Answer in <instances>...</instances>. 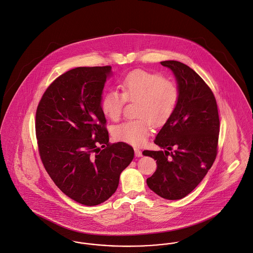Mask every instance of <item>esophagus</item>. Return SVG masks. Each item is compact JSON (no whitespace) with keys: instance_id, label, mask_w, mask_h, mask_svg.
I'll use <instances>...</instances> for the list:
<instances>
[{"instance_id":"obj_1","label":"esophagus","mask_w":253,"mask_h":253,"mask_svg":"<svg viewBox=\"0 0 253 253\" xmlns=\"http://www.w3.org/2000/svg\"><path fill=\"white\" fill-rule=\"evenodd\" d=\"M134 150H135V155H136V157H141V156H142V153H141V151H140L139 148H135Z\"/></svg>"}]
</instances>
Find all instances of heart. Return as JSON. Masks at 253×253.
Segmentation results:
<instances>
[{"label": "heart", "instance_id": "obj_1", "mask_svg": "<svg viewBox=\"0 0 253 253\" xmlns=\"http://www.w3.org/2000/svg\"><path fill=\"white\" fill-rule=\"evenodd\" d=\"M121 88L122 94L115 90L105 93L101 108L108 118L117 120L126 101L137 102L136 116L139 118L115 126L113 136L116 140L140 146L147 139L151 124L161 126L172 115L178 102V89L163 76L143 70L129 73Z\"/></svg>", "mask_w": 253, "mask_h": 253}]
</instances>
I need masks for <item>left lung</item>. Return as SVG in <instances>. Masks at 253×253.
Returning <instances> with one entry per match:
<instances>
[{"instance_id": "8db88e82", "label": "left lung", "mask_w": 253, "mask_h": 253, "mask_svg": "<svg viewBox=\"0 0 253 253\" xmlns=\"http://www.w3.org/2000/svg\"><path fill=\"white\" fill-rule=\"evenodd\" d=\"M160 63L174 75L178 102L154 140L166 150L142 152L157 164L146 183L164 199L179 200L196 188L215 160L219 116L212 91L195 71L178 61Z\"/></svg>"}]
</instances>
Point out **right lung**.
Wrapping results in <instances>:
<instances>
[{
	"label": "right lung",
	"instance_id": "right-lung-1",
	"mask_svg": "<svg viewBox=\"0 0 253 253\" xmlns=\"http://www.w3.org/2000/svg\"><path fill=\"white\" fill-rule=\"evenodd\" d=\"M112 75L111 66L68 71L49 85L36 113L44 168L64 194L84 206H96L112 197L120 173L134 158L131 145L109 142L101 102Z\"/></svg>",
	"mask_w": 253,
	"mask_h": 253
}]
</instances>
